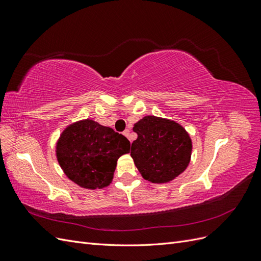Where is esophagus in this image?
<instances>
[{
    "label": "esophagus",
    "instance_id": "1",
    "mask_svg": "<svg viewBox=\"0 0 261 261\" xmlns=\"http://www.w3.org/2000/svg\"><path fill=\"white\" fill-rule=\"evenodd\" d=\"M123 135H124L125 137H128V136H129V129H125V130L123 132Z\"/></svg>",
    "mask_w": 261,
    "mask_h": 261
}]
</instances>
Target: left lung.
Returning <instances> with one entry per match:
<instances>
[{"instance_id":"obj_1","label":"left lung","mask_w":261,"mask_h":261,"mask_svg":"<svg viewBox=\"0 0 261 261\" xmlns=\"http://www.w3.org/2000/svg\"><path fill=\"white\" fill-rule=\"evenodd\" d=\"M137 139L133 141L130 155L141 176L151 183H168L188 167L192 139L178 123L148 115L134 124Z\"/></svg>"}]
</instances>
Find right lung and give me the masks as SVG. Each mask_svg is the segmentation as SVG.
<instances>
[{"mask_svg":"<svg viewBox=\"0 0 261 261\" xmlns=\"http://www.w3.org/2000/svg\"><path fill=\"white\" fill-rule=\"evenodd\" d=\"M129 140L90 118L68 125L57 143V158L65 175L86 189L110 185L117 159L128 153Z\"/></svg>","mask_w":261,"mask_h":261,"instance_id":"1","label":"right lung"}]
</instances>
